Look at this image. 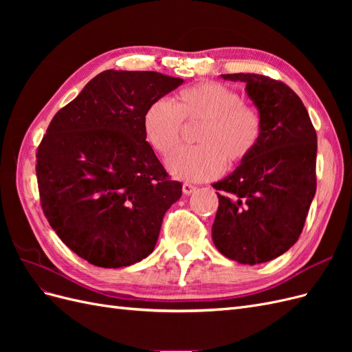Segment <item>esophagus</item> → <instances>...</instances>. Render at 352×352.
I'll return each mask as SVG.
<instances>
[{
    "label": "esophagus",
    "mask_w": 352,
    "mask_h": 352,
    "mask_svg": "<svg viewBox=\"0 0 352 352\" xmlns=\"http://www.w3.org/2000/svg\"><path fill=\"white\" fill-rule=\"evenodd\" d=\"M195 189H197V188H195L194 185H190V184H184V185H182V190H184L185 195H190V194L194 192Z\"/></svg>",
    "instance_id": "obj_1"
}]
</instances>
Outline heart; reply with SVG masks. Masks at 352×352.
<instances>
[{
    "label": "heart",
    "instance_id": "heart-1",
    "mask_svg": "<svg viewBox=\"0 0 352 352\" xmlns=\"http://www.w3.org/2000/svg\"><path fill=\"white\" fill-rule=\"evenodd\" d=\"M182 122L199 123L194 141L167 158V168L176 179L204 182L217 177L225 166L247 160L261 136L258 111L243 104L241 95L219 82H201L180 89L173 98L148 105L142 127L154 150L168 155L179 144Z\"/></svg>",
    "mask_w": 352,
    "mask_h": 352
}]
</instances>
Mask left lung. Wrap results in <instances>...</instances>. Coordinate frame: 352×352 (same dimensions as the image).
<instances>
[{"instance_id":"1","label":"left lung","mask_w":352,"mask_h":352,"mask_svg":"<svg viewBox=\"0 0 352 352\" xmlns=\"http://www.w3.org/2000/svg\"><path fill=\"white\" fill-rule=\"evenodd\" d=\"M221 78L245 83L261 136L251 155L212 185L221 194L211 236L225 257L254 265L279 257L301 235L316 195L317 135L283 82L255 73Z\"/></svg>"}]
</instances>
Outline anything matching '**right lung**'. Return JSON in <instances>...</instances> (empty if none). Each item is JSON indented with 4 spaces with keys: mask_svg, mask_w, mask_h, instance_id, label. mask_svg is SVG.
Listing matches in <instances>:
<instances>
[{
    "mask_svg": "<svg viewBox=\"0 0 352 352\" xmlns=\"http://www.w3.org/2000/svg\"><path fill=\"white\" fill-rule=\"evenodd\" d=\"M182 83L157 72L105 70L52 117L36 153L41 206L80 258L119 269L154 251L182 184L145 141L142 117Z\"/></svg>",
    "mask_w": 352,
    "mask_h": 352,
    "instance_id": "obj_1",
    "label": "right lung"
}]
</instances>
